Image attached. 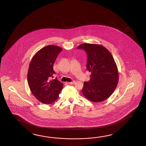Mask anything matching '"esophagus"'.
<instances>
[{"label":"esophagus","instance_id":"1","mask_svg":"<svg viewBox=\"0 0 146 146\" xmlns=\"http://www.w3.org/2000/svg\"><path fill=\"white\" fill-rule=\"evenodd\" d=\"M75 83H76V82L74 81H72V82H68V84H74Z\"/></svg>","mask_w":146,"mask_h":146}]
</instances>
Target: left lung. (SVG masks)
<instances>
[{"label": "left lung", "instance_id": "1", "mask_svg": "<svg viewBox=\"0 0 146 146\" xmlns=\"http://www.w3.org/2000/svg\"><path fill=\"white\" fill-rule=\"evenodd\" d=\"M78 48L87 53V68L90 80L84 82V96L93 102H102L113 93L118 82V69L112 54L99 44L84 43Z\"/></svg>", "mask_w": 146, "mask_h": 146}]
</instances>
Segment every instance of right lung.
Here are the masks:
<instances>
[{"label": "right lung", "mask_w": 146, "mask_h": 146, "mask_svg": "<svg viewBox=\"0 0 146 146\" xmlns=\"http://www.w3.org/2000/svg\"><path fill=\"white\" fill-rule=\"evenodd\" d=\"M62 48L47 45L34 55L29 65L28 82L31 92L40 102L50 104L58 98L63 84L57 79L50 80L55 74L53 65Z\"/></svg>", "instance_id": "1"}]
</instances>
